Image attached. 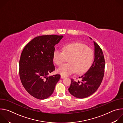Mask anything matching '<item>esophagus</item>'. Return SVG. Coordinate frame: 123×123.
Returning a JSON list of instances; mask_svg holds the SVG:
<instances>
[{
    "label": "esophagus",
    "mask_w": 123,
    "mask_h": 123,
    "mask_svg": "<svg viewBox=\"0 0 123 123\" xmlns=\"http://www.w3.org/2000/svg\"><path fill=\"white\" fill-rule=\"evenodd\" d=\"M61 78H64L65 77V76H64V75H61Z\"/></svg>",
    "instance_id": "34e87169"
}]
</instances>
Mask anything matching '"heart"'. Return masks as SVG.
Segmentation results:
<instances>
[{
  "mask_svg": "<svg viewBox=\"0 0 123 123\" xmlns=\"http://www.w3.org/2000/svg\"><path fill=\"white\" fill-rule=\"evenodd\" d=\"M62 51L55 49L52 59L57 66L61 65L67 59L68 63L62 65L57 69V72L64 76L75 73H85L91 67L94 54L92 49L81 43L65 44L62 48Z\"/></svg>",
  "mask_w": 123,
  "mask_h": 123,
  "instance_id": "obj_1",
  "label": "heart"
}]
</instances>
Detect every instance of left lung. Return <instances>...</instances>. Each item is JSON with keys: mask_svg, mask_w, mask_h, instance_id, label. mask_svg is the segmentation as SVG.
Here are the masks:
<instances>
[{"mask_svg": "<svg viewBox=\"0 0 123 123\" xmlns=\"http://www.w3.org/2000/svg\"><path fill=\"white\" fill-rule=\"evenodd\" d=\"M94 59L92 65L87 72L79 77L81 81L71 79V86L68 89L70 93L78 98H86L94 93L104 77L105 61L103 52L96 43L94 42Z\"/></svg>", "mask_w": 123, "mask_h": 123, "instance_id": "obj_1", "label": "left lung"}]
</instances>
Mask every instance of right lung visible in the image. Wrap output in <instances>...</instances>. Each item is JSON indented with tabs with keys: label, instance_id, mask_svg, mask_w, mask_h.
Wrapping results in <instances>:
<instances>
[{
	"label": "right lung",
	"instance_id": "1",
	"mask_svg": "<svg viewBox=\"0 0 123 123\" xmlns=\"http://www.w3.org/2000/svg\"><path fill=\"white\" fill-rule=\"evenodd\" d=\"M63 37L54 34L37 37L22 51L19 63L20 79L26 91L37 99L49 97L60 78L59 74L47 75L55 69L52 59L55 46Z\"/></svg>",
	"mask_w": 123,
	"mask_h": 123
}]
</instances>
